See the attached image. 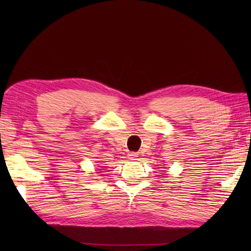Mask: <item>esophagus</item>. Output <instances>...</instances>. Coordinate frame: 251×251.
Segmentation results:
<instances>
[{"mask_svg": "<svg viewBox=\"0 0 251 251\" xmlns=\"http://www.w3.org/2000/svg\"><path fill=\"white\" fill-rule=\"evenodd\" d=\"M129 156L131 159H136L138 157V154L137 153H129Z\"/></svg>", "mask_w": 251, "mask_h": 251, "instance_id": "34e87169", "label": "esophagus"}]
</instances>
